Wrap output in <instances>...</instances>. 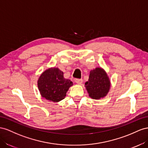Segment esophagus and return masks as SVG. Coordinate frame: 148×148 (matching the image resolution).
<instances>
[{"label": "esophagus", "instance_id": "esophagus-1", "mask_svg": "<svg viewBox=\"0 0 148 148\" xmlns=\"http://www.w3.org/2000/svg\"><path fill=\"white\" fill-rule=\"evenodd\" d=\"M75 82H76L77 84H79V85H81V84H82V83L83 82V80L82 79H75Z\"/></svg>", "mask_w": 148, "mask_h": 148}]
</instances>
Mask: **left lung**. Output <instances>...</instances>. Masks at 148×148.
Returning a JSON list of instances; mask_svg holds the SVG:
<instances>
[{"instance_id": "8db88e82", "label": "left lung", "mask_w": 148, "mask_h": 148, "mask_svg": "<svg viewBox=\"0 0 148 148\" xmlns=\"http://www.w3.org/2000/svg\"><path fill=\"white\" fill-rule=\"evenodd\" d=\"M110 86V79L106 71L100 67L90 71L88 81L85 83L88 96L95 100H99L107 96Z\"/></svg>"}]
</instances>
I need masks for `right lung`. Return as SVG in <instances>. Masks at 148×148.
<instances>
[{"instance_id":"right-lung-1","label":"right lung","mask_w":148,"mask_h":148,"mask_svg":"<svg viewBox=\"0 0 148 148\" xmlns=\"http://www.w3.org/2000/svg\"><path fill=\"white\" fill-rule=\"evenodd\" d=\"M63 72L58 67H49L38 79V88L42 97L50 102H59L65 98L73 82L64 77Z\"/></svg>"}]
</instances>
